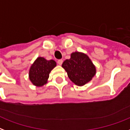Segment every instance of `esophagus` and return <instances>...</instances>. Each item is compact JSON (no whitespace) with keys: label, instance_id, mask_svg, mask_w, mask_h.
<instances>
[{"label":"esophagus","instance_id":"obj_1","mask_svg":"<svg viewBox=\"0 0 130 130\" xmlns=\"http://www.w3.org/2000/svg\"><path fill=\"white\" fill-rule=\"evenodd\" d=\"M62 63H63V60H62V59L58 60V64H59V65H62Z\"/></svg>","mask_w":130,"mask_h":130}]
</instances>
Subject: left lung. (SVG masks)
<instances>
[{
    "instance_id": "obj_1",
    "label": "left lung",
    "mask_w": 130,
    "mask_h": 130,
    "mask_svg": "<svg viewBox=\"0 0 130 130\" xmlns=\"http://www.w3.org/2000/svg\"><path fill=\"white\" fill-rule=\"evenodd\" d=\"M69 79L77 85L81 86L90 81L95 74V68L89 57L82 53L74 52L71 58L63 62Z\"/></svg>"
}]
</instances>
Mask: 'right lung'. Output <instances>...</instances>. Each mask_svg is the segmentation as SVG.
Returning a JSON list of instances; mask_svg holds the SVG:
<instances>
[{
  "instance_id": "right-lung-1",
  "label": "right lung",
  "mask_w": 130,
  "mask_h": 130,
  "mask_svg": "<svg viewBox=\"0 0 130 130\" xmlns=\"http://www.w3.org/2000/svg\"><path fill=\"white\" fill-rule=\"evenodd\" d=\"M56 66V62L54 60H46L41 57L38 58L31 66L29 78L35 85L42 86L47 83L49 73Z\"/></svg>"
}]
</instances>
